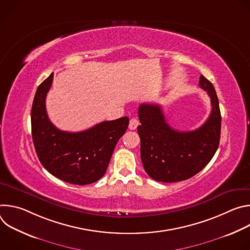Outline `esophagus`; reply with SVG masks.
<instances>
[{
	"instance_id": "esophagus-1",
	"label": "esophagus",
	"mask_w": 250,
	"mask_h": 250,
	"mask_svg": "<svg viewBox=\"0 0 250 250\" xmlns=\"http://www.w3.org/2000/svg\"><path fill=\"white\" fill-rule=\"evenodd\" d=\"M138 125H139L138 120L135 119V118H133V119H131V120L129 121L128 127H129V129H135V128L138 126Z\"/></svg>"
}]
</instances>
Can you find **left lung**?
Listing matches in <instances>:
<instances>
[{
    "mask_svg": "<svg viewBox=\"0 0 250 250\" xmlns=\"http://www.w3.org/2000/svg\"><path fill=\"white\" fill-rule=\"evenodd\" d=\"M199 86L210 98L211 112L205 124L192 131L172 128L158 104L139 105L141 125L137 132L141 162L155 181L173 183L189 179L205 168L219 147L222 125L219 99L212 84L203 75Z\"/></svg>",
    "mask_w": 250,
    "mask_h": 250,
    "instance_id": "left-lung-1",
    "label": "left lung"
}]
</instances>
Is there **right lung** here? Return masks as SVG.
<instances>
[{
    "label": "right lung",
    "instance_id": "add662e5",
    "mask_svg": "<svg viewBox=\"0 0 250 250\" xmlns=\"http://www.w3.org/2000/svg\"><path fill=\"white\" fill-rule=\"evenodd\" d=\"M53 81L50 74L38 88L31 108V134L35 151L43 167L70 184L98 181L109 166L119 139L128 126V118L102 122L89 129L68 132L49 121L45 99Z\"/></svg>",
    "mask_w": 250,
    "mask_h": 250
}]
</instances>
